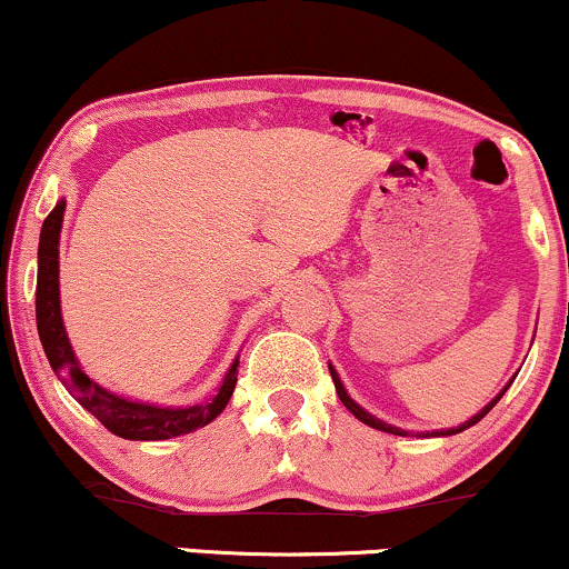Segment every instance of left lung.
Wrapping results in <instances>:
<instances>
[{
  "mask_svg": "<svg viewBox=\"0 0 569 569\" xmlns=\"http://www.w3.org/2000/svg\"><path fill=\"white\" fill-rule=\"evenodd\" d=\"M328 370H330V378H333V386H336V393H338V399L343 401V407H347L349 412L355 415L359 422H365V426H370V428H376V430H383V433H393V436H409V430H401V428H397V426H388V422L380 420V417L370 415L368 409H365V407H359L357 401L349 397V391H347V388H343L341 378H338V372H336V368H333V365H330V362H328ZM509 386H512V380H509V383H507L505 388H501V391L496 393V397H493L491 401H488V405H486L483 409H480L478 415H472L470 420H465L462 426H457V428H446V430H426V433H417V436H420V438H430V436H455V433H462V430L472 428V426H476V422H480V420H483V417H486L488 412H491V409L496 407V401H499L501 397H505Z\"/></svg>",
  "mask_w": 569,
  "mask_h": 569,
  "instance_id": "8db88e82",
  "label": "left lung"
}]
</instances>
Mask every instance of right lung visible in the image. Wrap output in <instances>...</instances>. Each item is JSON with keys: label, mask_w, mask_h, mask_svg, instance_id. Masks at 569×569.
Here are the masks:
<instances>
[{"label": "right lung", "mask_w": 569, "mask_h": 569, "mask_svg": "<svg viewBox=\"0 0 569 569\" xmlns=\"http://www.w3.org/2000/svg\"><path fill=\"white\" fill-rule=\"evenodd\" d=\"M62 214L64 199L57 201L54 210L47 214L44 226H41L39 280H36V328H39L41 347H44V355L49 365H52L54 376L62 380V386L73 393L86 412L97 417L110 433L128 438V441H164V438H176L210 426L233 397L236 380H239L236 378L239 376V357L233 359L231 368L222 376L218 393L191 407H160L152 405V401L120 397L110 388L99 386L81 368L73 347H70L60 309Z\"/></svg>", "instance_id": "obj_1"}]
</instances>
